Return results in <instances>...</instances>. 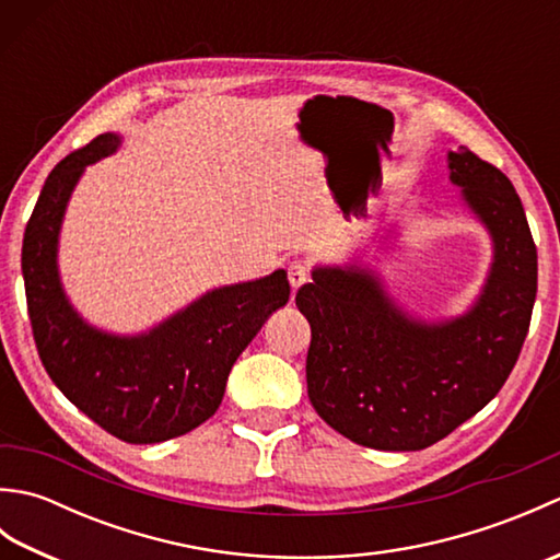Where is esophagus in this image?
Returning <instances> with one entry per match:
<instances>
[{
	"label": "esophagus",
	"instance_id": "1",
	"mask_svg": "<svg viewBox=\"0 0 560 560\" xmlns=\"http://www.w3.org/2000/svg\"><path fill=\"white\" fill-rule=\"evenodd\" d=\"M305 281H307V267H305V261L293 259L291 265H289V283H291V289L299 291Z\"/></svg>",
	"mask_w": 560,
	"mask_h": 560
}]
</instances>
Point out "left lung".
I'll return each mask as SVG.
<instances>
[{
  "instance_id": "8db88e82",
  "label": "left lung",
  "mask_w": 560,
  "mask_h": 560,
  "mask_svg": "<svg viewBox=\"0 0 560 560\" xmlns=\"http://www.w3.org/2000/svg\"><path fill=\"white\" fill-rule=\"evenodd\" d=\"M447 173L493 249L462 315L407 311L359 257L315 265L295 293L313 331L307 397L335 431L373 450H423L471 419L503 387L529 329L537 247L513 183L467 147L447 151Z\"/></svg>"
}]
</instances>
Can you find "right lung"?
Returning <instances> with one entry per match:
<instances>
[{"instance_id":"1","label":"right lung","mask_w":560,"mask_h":560,"mask_svg":"<svg viewBox=\"0 0 560 560\" xmlns=\"http://www.w3.org/2000/svg\"><path fill=\"white\" fill-rule=\"evenodd\" d=\"M120 147V135L105 132L55 165L23 233L21 271L35 347L52 383L115 438L151 445L213 416L237 355L289 303L291 287L277 269L211 289L139 335H115L83 319L59 277V233L86 165Z\"/></svg>"}]
</instances>
